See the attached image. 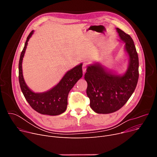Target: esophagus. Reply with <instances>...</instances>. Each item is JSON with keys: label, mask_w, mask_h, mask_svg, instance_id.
Here are the masks:
<instances>
[{"label": "esophagus", "mask_w": 157, "mask_h": 157, "mask_svg": "<svg viewBox=\"0 0 157 157\" xmlns=\"http://www.w3.org/2000/svg\"><path fill=\"white\" fill-rule=\"evenodd\" d=\"M87 68V64L86 63H84L83 64H82V71L83 73H84L86 71V69Z\"/></svg>", "instance_id": "34e87169"}]
</instances>
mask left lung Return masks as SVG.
<instances>
[{
  "mask_svg": "<svg viewBox=\"0 0 157 157\" xmlns=\"http://www.w3.org/2000/svg\"><path fill=\"white\" fill-rule=\"evenodd\" d=\"M117 31L125 43L129 56V66L123 76L105 71L99 64L89 66L84 75L87 81L86 93L90 106L98 114H109L120 109L129 99L137 84L139 57L131 36L120 29Z\"/></svg>",
  "mask_w": 157,
  "mask_h": 157,
  "instance_id": "obj_1",
  "label": "left lung"
}]
</instances>
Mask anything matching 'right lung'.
<instances>
[{"mask_svg":"<svg viewBox=\"0 0 157 157\" xmlns=\"http://www.w3.org/2000/svg\"><path fill=\"white\" fill-rule=\"evenodd\" d=\"M33 33V30L27 36L19 59L18 79L21 90L30 105L38 113L50 116L59 115L66 109L70 91L82 76V64H80L67 72L60 82L50 91L43 93H33L27 87L24 81L21 68L22 60L28 41Z\"/></svg>","mask_w":157,"mask_h":157,"instance_id":"1","label":"right lung"}]
</instances>
